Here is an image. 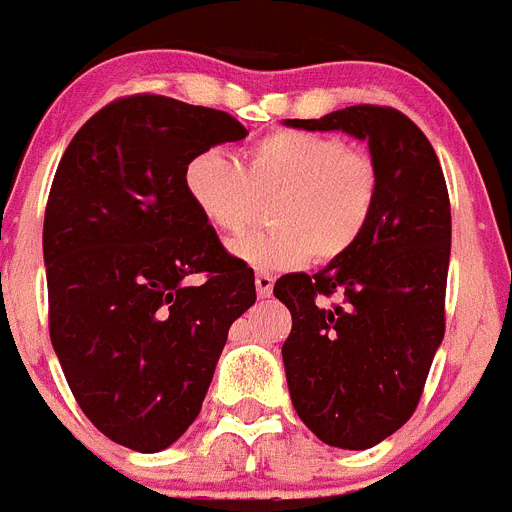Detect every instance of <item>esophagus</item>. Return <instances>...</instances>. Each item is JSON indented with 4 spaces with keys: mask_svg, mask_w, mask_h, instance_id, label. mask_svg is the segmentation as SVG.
Here are the masks:
<instances>
[{
    "mask_svg": "<svg viewBox=\"0 0 512 512\" xmlns=\"http://www.w3.org/2000/svg\"><path fill=\"white\" fill-rule=\"evenodd\" d=\"M255 289H257V296H263V299L273 294V276H270V273H257Z\"/></svg>",
    "mask_w": 512,
    "mask_h": 512,
    "instance_id": "1",
    "label": "esophagus"
}]
</instances>
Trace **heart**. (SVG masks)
Segmentation results:
<instances>
[{
  "label": "heart",
  "instance_id": "b5f03b06",
  "mask_svg": "<svg viewBox=\"0 0 512 512\" xmlns=\"http://www.w3.org/2000/svg\"><path fill=\"white\" fill-rule=\"evenodd\" d=\"M380 174L364 150L304 130L260 137L242 163L208 148L184 169V192L218 234L247 231L257 200L273 203V229L231 244V255L255 270H291L307 260L333 263L349 255L377 205Z\"/></svg>",
  "mask_w": 512,
  "mask_h": 512
}]
</instances>
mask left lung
<instances>
[{
  "mask_svg": "<svg viewBox=\"0 0 512 512\" xmlns=\"http://www.w3.org/2000/svg\"><path fill=\"white\" fill-rule=\"evenodd\" d=\"M364 140L380 174L377 205L349 255L273 286L291 312L283 367L296 414L325 445L367 450L401 429L445 336L450 200L435 148L390 106L286 119ZM338 293L342 302H324Z\"/></svg>",
  "mask_w": 512,
  "mask_h": 512,
  "instance_id": "8db88e82",
  "label": "left lung"
}]
</instances>
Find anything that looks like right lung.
Masks as SVG:
<instances>
[{"instance_id":"add662e5","label":"right lung","mask_w":512,"mask_h":512,"mask_svg":"<svg viewBox=\"0 0 512 512\" xmlns=\"http://www.w3.org/2000/svg\"><path fill=\"white\" fill-rule=\"evenodd\" d=\"M244 137L226 111L137 93L93 114L59 161L44 218L51 346L77 406L124 448L158 453L187 432L257 299L252 268L184 192L197 153Z\"/></svg>"}]
</instances>
